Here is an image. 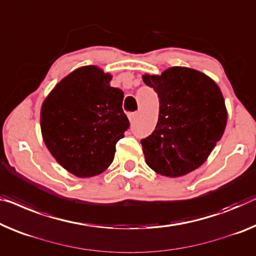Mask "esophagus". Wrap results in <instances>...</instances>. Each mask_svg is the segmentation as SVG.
<instances>
[{"label":"esophagus","instance_id":"34e87169","mask_svg":"<svg viewBox=\"0 0 256 256\" xmlns=\"http://www.w3.org/2000/svg\"><path fill=\"white\" fill-rule=\"evenodd\" d=\"M136 115H138V112H130L128 114V120H131V122H134L136 120Z\"/></svg>","mask_w":256,"mask_h":256}]
</instances>
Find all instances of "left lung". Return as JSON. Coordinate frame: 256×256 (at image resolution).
I'll use <instances>...</instances> for the list:
<instances>
[{"mask_svg": "<svg viewBox=\"0 0 256 256\" xmlns=\"http://www.w3.org/2000/svg\"><path fill=\"white\" fill-rule=\"evenodd\" d=\"M142 79L160 101L156 128L140 141L147 166L162 176H184L198 169L222 138L228 120L222 92L208 76L182 66Z\"/></svg>", "mask_w": 256, "mask_h": 256, "instance_id": "obj_1", "label": "left lung"}]
</instances>
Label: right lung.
<instances>
[{
    "label": "right lung",
    "instance_id": "add662e5",
    "mask_svg": "<svg viewBox=\"0 0 256 256\" xmlns=\"http://www.w3.org/2000/svg\"><path fill=\"white\" fill-rule=\"evenodd\" d=\"M94 66L79 68L55 86L41 108V132L56 161L74 176L104 172L130 122L124 93Z\"/></svg>",
    "mask_w": 256,
    "mask_h": 256
}]
</instances>
